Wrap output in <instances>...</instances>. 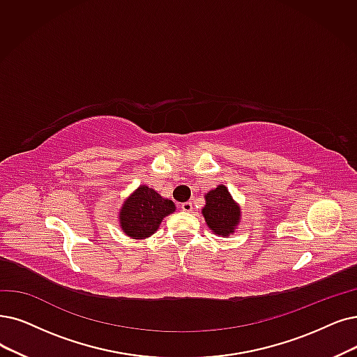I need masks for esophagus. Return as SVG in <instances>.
Returning <instances> with one entry per match:
<instances>
[{
  "label": "esophagus",
  "instance_id": "34e87169",
  "mask_svg": "<svg viewBox=\"0 0 357 357\" xmlns=\"http://www.w3.org/2000/svg\"><path fill=\"white\" fill-rule=\"evenodd\" d=\"M180 208H181L184 212H192L193 204H192V202H183V204L180 205Z\"/></svg>",
  "mask_w": 357,
  "mask_h": 357
}]
</instances>
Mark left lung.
I'll list each match as a JSON object with an SVG mask.
<instances>
[{
    "label": "left lung",
    "instance_id": "8db88e82",
    "mask_svg": "<svg viewBox=\"0 0 357 357\" xmlns=\"http://www.w3.org/2000/svg\"><path fill=\"white\" fill-rule=\"evenodd\" d=\"M205 206L202 213L208 227L218 236L233 234L240 222V206L234 202L233 196L224 184L209 190L205 195Z\"/></svg>",
    "mask_w": 357,
    "mask_h": 357
}]
</instances>
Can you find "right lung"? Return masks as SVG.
<instances>
[{
	"label": "right lung",
	"instance_id": "add662e5",
	"mask_svg": "<svg viewBox=\"0 0 357 357\" xmlns=\"http://www.w3.org/2000/svg\"><path fill=\"white\" fill-rule=\"evenodd\" d=\"M174 211L173 201L144 184L124 201L119 213L120 227L126 236L139 240L146 238L158 230L164 217Z\"/></svg>",
	"mask_w": 357,
	"mask_h": 357
}]
</instances>
